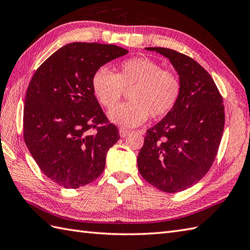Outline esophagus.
<instances>
[{"label": "esophagus", "mask_w": 250, "mask_h": 250, "mask_svg": "<svg viewBox=\"0 0 250 250\" xmlns=\"http://www.w3.org/2000/svg\"><path fill=\"white\" fill-rule=\"evenodd\" d=\"M127 134H129V130L124 129V127H120V129H119V135H120V137H125Z\"/></svg>", "instance_id": "34e87169"}]
</instances>
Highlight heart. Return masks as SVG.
Here are the masks:
<instances>
[{"label":"heart","instance_id":"b5f03b06","mask_svg":"<svg viewBox=\"0 0 250 250\" xmlns=\"http://www.w3.org/2000/svg\"><path fill=\"white\" fill-rule=\"evenodd\" d=\"M92 91L107 109L113 108L125 91L131 102L112 109L108 117L114 124L133 127L143 125L149 116L158 119L169 114L181 95V81L161 63L147 57H134L123 62L113 73L99 68L91 79Z\"/></svg>","mask_w":250,"mask_h":250}]
</instances>
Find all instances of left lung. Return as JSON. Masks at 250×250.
<instances>
[{"instance_id":"left-lung-1","label":"left lung","mask_w":250,"mask_h":250,"mask_svg":"<svg viewBox=\"0 0 250 250\" xmlns=\"http://www.w3.org/2000/svg\"><path fill=\"white\" fill-rule=\"evenodd\" d=\"M169 59L182 89L172 111L147 130L138 153L139 173L166 193L193 187L215 160L225 125L223 97L210 74L189 56L146 48Z\"/></svg>"}]
</instances>
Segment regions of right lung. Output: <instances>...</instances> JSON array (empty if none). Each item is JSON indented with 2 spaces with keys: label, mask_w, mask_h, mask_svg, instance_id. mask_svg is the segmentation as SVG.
Listing matches in <instances>:
<instances>
[{
  "label": "right lung",
  "mask_w": 250,
  "mask_h": 250,
  "mask_svg": "<svg viewBox=\"0 0 250 250\" xmlns=\"http://www.w3.org/2000/svg\"><path fill=\"white\" fill-rule=\"evenodd\" d=\"M127 52L114 44L72 42L33 75L23 137L40 170L61 187L78 188L101 176L108 149L120 138L92 91L91 79L104 63Z\"/></svg>",
  "instance_id": "obj_1"
}]
</instances>
